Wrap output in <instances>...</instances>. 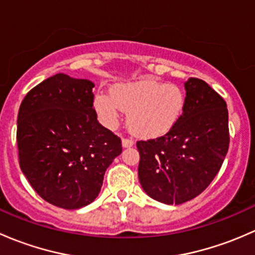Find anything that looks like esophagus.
I'll return each instance as SVG.
<instances>
[{
	"label": "esophagus",
	"mask_w": 255,
	"mask_h": 255,
	"mask_svg": "<svg viewBox=\"0 0 255 255\" xmlns=\"http://www.w3.org/2000/svg\"><path fill=\"white\" fill-rule=\"evenodd\" d=\"M133 144H134V140H133L132 138H123V139H122V145L125 146V148L132 146Z\"/></svg>",
	"instance_id": "34e87169"
}]
</instances>
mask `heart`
Segmentation results:
<instances>
[{
  "label": "heart",
  "mask_w": 255,
  "mask_h": 255,
  "mask_svg": "<svg viewBox=\"0 0 255 255\" xmlns=\"http://www.w3.org/2000/svg\"><path fill=\"white\" fill-rule=\"evenodd\" d=\"M94 105L107 128L117 127L122 112L127 111L128 125L135 134L155 138L170 132L181 120L186 94L176 84L145 78L117 85L112 92H97Z\"/></svg>",
  "instance_id": "1"
}]
</instances>
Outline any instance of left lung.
Masks as SVG:
<instances>
[{
	"mask_svg": "<svg viewBox=\"0 0 255 255\" xmlns=\"http://www.w3.org/2000/svg\"><path fill=\"white\" fill-rule=\"evenodd\" d=\"M186 107L166 134L138 140V176L159 202L180 205L199 196L222 166L230 145L226 101L204 80L185 82Z\"/></svg>",
	"mask_w": 255,
	"mask_h": 255,
	"instance_id": "left-lung-1",
	"label": "left lung"
}]
</instances>
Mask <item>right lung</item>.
Here are the masks:
<instances>
[{"mask_svg": "<svg viewBox=\"0 0 255 255\" xmlns=\"http://www.w3.org/2000/svg\"><path fill=\"white\" fill-rule=\"evenodd\" d=\"M94 86L56 74L33 87L18 112L20 170L43 200L66 210L96 199L105 171L122 153L121 138L97 121Z\"/></svg>", "mask_w": 255, "mask_h": 255, "instance_id": "1", "label": "right lung"}]
</instances>
